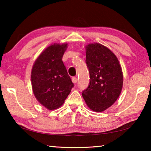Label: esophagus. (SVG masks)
Instances as JSON below:
<instances>
[{
	"label": "esophagus",
	"mask_w": 151,
	"mask_h": 151,
	"mask_svg": "<svg viewBox=\"0 0 151 151\" xmlns=\"http://www.w3.org/2000/svg\"><path fill=\"white\" fill-rule=\"evenodd\" d=\"M77 81H78V78H76V77H73L72 78V82L73 83H77Z\"/></svg>",
	"instance_id": "esophagus-1"
}]
</instances>
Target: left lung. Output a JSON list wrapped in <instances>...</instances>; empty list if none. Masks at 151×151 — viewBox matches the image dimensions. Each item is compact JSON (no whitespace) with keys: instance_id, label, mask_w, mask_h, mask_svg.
Here are the masks:
<instances>
[{"instance_id":"8db88e82","label":"left lung","mask_w":151,"mask_h":151,"mask_svg":"<svg viewBox=\"0 0 151 151\" xmlns=\"http://www.w3.org/2000/svg\"><path fill=\"white\" fill-rule=\"evenodd\" d=\"M85 49L91 80L82 95L89 109L101 112L111 106L121 93L122 68L116 55L105 46L90 43Z\"/></svg>"}]
</instances>
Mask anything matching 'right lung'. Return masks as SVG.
<instances>
[{"instance_id":"add662e5","label":"right lung","mask_w":151,"mask_h":151,"mask_svg":"<svg viewBox=\"0 0 151 151\" xmlns=\"http://www.w3.org/2000/svg\"><path fill=\"white\" fill-rule=\"evenodd\" d=\"M67 47V43L50 45L40 53L32 68L34 95L40 104L50 111L63 105L74 86L62 60Z\"/></svg>"}]
</instances>
